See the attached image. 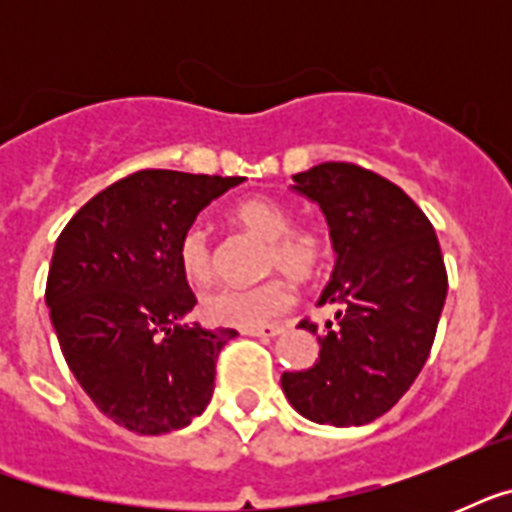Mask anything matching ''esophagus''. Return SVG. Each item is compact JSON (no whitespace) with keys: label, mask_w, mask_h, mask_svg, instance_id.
I'll list each match as a JSON object with an SVG mask.
<instances>
[{"label":"esophagus","mask_w":512,"mask_h":512,"mask_svg":"<svg viewBox=\"0 0 512 512\" xmlns=\"http://www.w3.org/2000/svg\"><path fill=\"white\" fill-rule=\"evenodd\" d=\"M284 332L281 324H265V327H252V329H244V335L249 337H276Z\"/></svg>","instance_id":"34e87169"}]
</instances>
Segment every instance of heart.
Instances as JSON below:
<instances>
[{
    "label": "heart",
    "instance_id": "obj_1",
    "mask_svg": "<svg viewBox=\"0 0 512 512\" xmlns=\"http://www.w3.org/2000/svg\"><path fill=\"white\" fill-rule=\"evenodd\" d=\"M233 223L244 231L268 241L265 268L287 273L289 279L308 281L319 276L327 260V236L311 225H292V215L284 204L265 196L241 199L231 209ZM177 263L191 284H207L215 273V252L204 225L185 228L177 241ZM292 303V289L284 279H268L255 287H217L201 297L199 311L217 327L252 329L263 327Z\"/></svg>",
    "mask_w": 512,
    "mask_h": 512
}]
</instances>
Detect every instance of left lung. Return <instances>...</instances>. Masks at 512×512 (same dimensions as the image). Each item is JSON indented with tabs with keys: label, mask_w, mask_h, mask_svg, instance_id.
Instances as JSON below:
<instances>
[{
	"label": "left lung",
	"mask_w": 512,
	"mask_h": 512,
	"mask_svg": "<svg viewBox=\"0 0 512 512\" xmlns=\"http://www.w3.org/2000/svg\"><path fill=\"white\" fill-rule=\"evenodd\" d=\"M327 217L335 271L319 305L324 327L300 321L321 350L305 372L281 374L289 404L319 425H366L404 396L428 361L446 300L436 231L398 185L348 162L292 175Z\"/></svg>",
	"instance_id": "obj_1"
}]
</instances>
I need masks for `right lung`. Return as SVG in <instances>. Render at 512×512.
<instances>
[{
  "instance_id": "1",
  "label": "right lung",
  "mask_w": 512,
  "mask_h": 512,
  "mask_svg": "<svg viewBox=\"0 0 512 512\" xmlns=\"http://www.w3.org/2000/svg\"><path fill=\"white\" fill-rule=\"evenodd\" d=\"M241 180L135 172L92 196L58 236L44 300L63 358L92 404L138 436L191 425L212 398L217 353L236 329L185 321L196 297L177 241Z\"/></svg>"
}]
</instances>
